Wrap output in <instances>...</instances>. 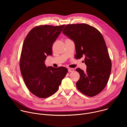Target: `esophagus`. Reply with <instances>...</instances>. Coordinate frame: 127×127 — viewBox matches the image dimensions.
<instances>
[{"label":"esophagus","mask_w":127,"mask_h":127,"mask_svg":"<svg viewBox=\"0 0 127 127\" xmlns=\"http://www.w3.org/2000/svg\"><path fill=\"white\" fill-rule=\"evenodd\" d=\"M68 72H73L74 71V69H73V68H68Z\"/></svg>","instance_id":"34e87169"}]
</instances>
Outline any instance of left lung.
I'll list each match as a JSON object with an SVG mask.
<instances>
[{"instance_id":"obj_1","label":"left lung","mask_w":127,"mask_h":127,"mask_svg":"<svg viewBox=\"0 0 127 127\" xmlns=\"http://www.w3.org/2000/svg\"><path fill=\"white\" fill-rule=\"evenodd\" d=\"M62 32L74 42L75 58L85 57L86 72L76 69L80 74L76 83L77 89L90 97L99 94L107 84L112 69L111 60L101 33L85 24L68 25Z\"/></svg>"}]
</instances>
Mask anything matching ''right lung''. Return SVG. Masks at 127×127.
<instances>
[{"label": "right lung", "instance_id": "add662e5", "mask_svg": "<svg viewBox=\"0 0 127 127\" xmlns=\"http://www.w3.org/2000/svg\"><path fill=\"white\" fill-rule=\"evenodd\" d=\"M65 25H43L33 28L24 41L20 69L30 91L40 98H46L57 92L68 70L64 67H46L47 57L52 55V46Z\"/></svg>", "mask_w": 127, "mask_h": 127}]
</instances>
